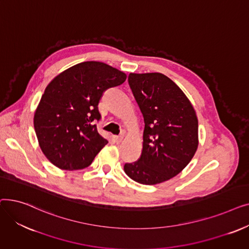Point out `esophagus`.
<instances>
[{
  "label": "esophagus",
  "instance_id": "esophagus-1",
  "mask_svg": "<svg viewBox=\"0 0 249 249\" xmlns=\"http://www.w3.org/2000/svg\"><path fill=\"white\" fill-rule=\"evenodd\" d=\"M113 139H114V141H115V142L119 143V142H121V141H122V139H123V135H119V136H114V137H113Z\"/></svg>",
  "mask_w": 249,
  "mask_h": 249
}]
</instances>
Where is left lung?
<instances>
[{
  "label": "left lung",
  "mask_w": 249,
  "mask_h": 249,
  "mask_svg": "<svg viewBox=\"0 0 249 249\" xmlns=\"http://www.w3.org/2000/svg\"><path fill=\"white\" fill-rule=\"evenodd\" d=\"M128 83L144 118L140 158L124 172L142 185H156L178 175L197 151L198 118L187 96L160 72L130 73Z\"/></svg>",
  "instance_id": "8db88e82"
}]
</instances>
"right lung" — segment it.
I'll return each instance as SVG.
<instances>
[{"label":"right lung","mask_w":249,"mask_h":249,"mask_svg":"<svg viewBox=\"0 0 249 249\" xmlns=\"http://www.w3.org/2000/svg\"><path fill=\"white\" fill-rule=\"evenodd\" d=\"M127 75L100 61H85L65 70L46 87L34 114V129L43 154L55 166L74 171L89 166L108 141L94 121L109 88Z\"/></svg>","instance_id":"obj_1"}]
</instances>
